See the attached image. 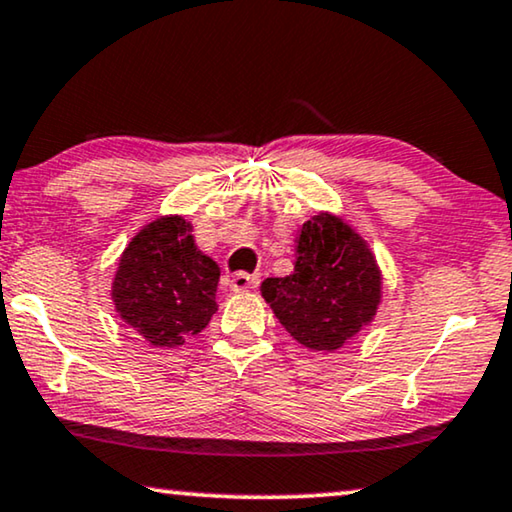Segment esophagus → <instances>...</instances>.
<instances>
[{
    "mask_svg": "<svg viewBox=\"0 0 512 512\" xmlns=\"http://www.w3.org/2000/svg\"><path fill=\"white\" fill-rule=\"evenodd\" d=\"M259 285V276L257 273H246V271H239L234 273L232 278H229V287H232L234 292H246V290H255Z\"/></svg>",
    "mask_w": 512,
    "mask_h": 512,
    "instance_id": "esophagus-1",
    "label": "esophagus"
}]
</instances>
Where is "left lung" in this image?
Returning a JSON list of instances; mask_svg holds the SVG:
<instances>
[{"instance_id":"left-lung-1","label":"left lung","mask_w":512,"mask_h":512,"mask_svg":"<svg viewBox=\"0 0 512 512\" xmlns=\"http://www.w3.org/2000/svg\"><path fill=\"white\" fill-rule=\"evenodd\" d=\"M262 297L301 345L334 352L376 315L380 271L355 229L320 213L301 227L294 271L266 278Z\"/></svg>"}]
</instances>
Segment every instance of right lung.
Returning a JSON list of instances; mask_svg holds the SVG:
<instances>
[{
	"label": "right lung",
	"mask_w": 512,
	"mask_h": 512,
	"mask_svg": "<svg viewBox=\"0 0 512 512\" xmlns=\"http://www.w3.org/2000/svg\"><path fill=\"white\" fill-rule=\"evenodd\" d=\"M218 280V264L194 246L190 222L160 218L143 227L120 257L115 311L150 345L176 348L218 311Z\"/></svg>",
	"instance_id": "1"
}]
</instances>
